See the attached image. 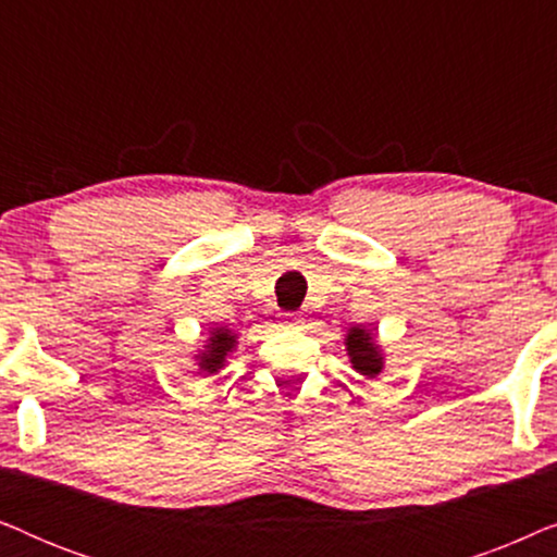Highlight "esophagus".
Returning a JSON list of instances; mask_svg holds the SVG:
<instances>
[{
    "instance_id": "obj_1",
    "label": "esophagus",
    "mask_w": 557,
    "mask_h": 557,
    "mask_svg": "<svg viewBox=\"0 0 557 557\" xmlns=\"http://www.w3.org/2000/svg\"><path fill=\"white\" fill-rule=\"evenodd\" d=\"M281 322H284L286 326H301L304 319H301V314H294V311H288V314L281 317Z\"/></svg>"
}]
</instances>
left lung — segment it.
<instances>
[{
  "label": "left lung",
  "instance_id": "obj_1",
  "mask_svg": "<svg viewBox=\"0 0 557 557\" xmlns=\"http://www.w3.org/2000/svg\"><path fill=\"white\" fill-rule=\"evenodd\" d=\"M347 355H349V362H352V368L360 372L364 377H375L383 372V352H380V347L375 345V339H372V334L368 330H362V326H352V330L347 332Z\"/></svg>",
  "mask_w": 557,
  "mask_h": 557
}]
</instances>
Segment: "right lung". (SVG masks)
I'll return each mask as SVG.
<instances>
[{
    "instance_id": "add662e5",
    "label": "right lung",
    "mask_w": 557,
    "mask_h": 557,
    "mask_svg": "<svg viewBox=\"0 0 557 557\" xmlns=\"http://www.w3.org/2000/svg\"><path fill=\"white\" fill-rule=\"evenodd\" d=\"M235 345H238V334H233L231 330H225V326H215V330L210 332V339L208 345L200 355H197V364H200L202 372H218L223 370V364L227 360V355L233 352Z\"/></svg>"
}]
</instances>
